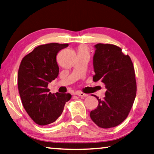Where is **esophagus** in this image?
Masks as SVG:
<instances>
[{"mask_svg": "<svg viewBox=\"0 0 154 154\" xmlns=\"http://www.w3.org/2000/svg\"><path fill=\"white\" fill-rule=\"evenodd\" d=\"M76 95L78 96H80V97H87V96H88L87 94L82 93V92H77Z\"/></svg>", "mask_w": 154, "mask_h": 154, "instance_id": "1", "label": "esophagus"}]
</instances>
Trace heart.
I'll use <instances>...</instances> for the list:
<instances>
[{
  "label": "heart",
  "mask_w": 154,
  "mask_h": 154,
  "mask_svg": "<svg viewBox=\"0 0 154 154\" xmlns=\"http://www.w3.org/2000/svg\"><path fill=\"white\" fill-rule=\"evenodd\" d=\"M80 52H86V50H85V48H80Z\"/></svg>",
  "instance_id": "1"
}]
</instances>
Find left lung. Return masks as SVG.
<instances>
[{
  "mask_svg": "<svg viewBox=\"0 0 154 154\" xmlns=\"http://www.w3.org/2000/svg\"><path fill=\"white\" fill-rule=\"evenodd\" d=\"M93 81L101 80L107 91L102 100L91 111V120L98 127H115L127 118L136 95V81L134 65L128 55L112 44L95 45Z\"/></svg>",
  "mask_w": 154,
  "mask_h": 154,
  "instance_id": "8db88e82",
  "label": "left lung"
}]
</instances>
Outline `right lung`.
Here are the masks:
<instances>
[{"instance_id": "add662e5", "label": "right lung", "mask_w": 154, "mask_h": 154, "mask_svg": "<svg viewBox=\"0 0 154 154\" xmlns=\"http://www.w3.org/2000/svg\"><path fill=\"white\" fill-rule=\"evenodd\" d=\"M68 43L41 45L23 58L18 72V88L24 109L34 122L53 123L61 116L70 93L52 94L48 85L59 75L57 54Z\"/></svg>"}]
</instances>
